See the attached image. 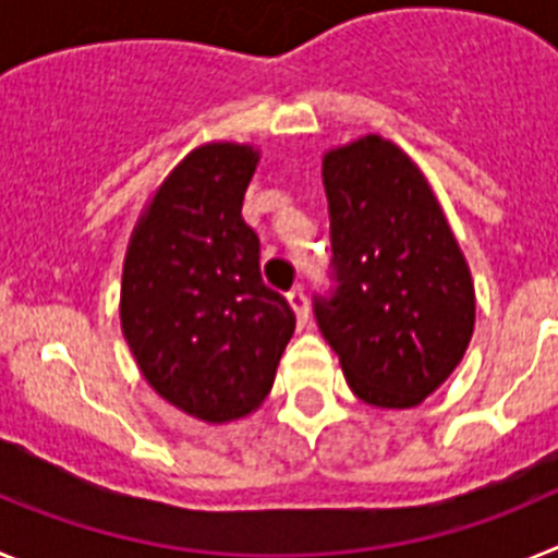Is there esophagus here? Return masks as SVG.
<instances>
[{"instance_id":"esophagus-1","label":"esophagus","mask_w":558,"mask_h":558,"mask_svg":"<svg viewBox=\"0 0 558 558\" xmlns=\"http://www.w3.org/2000/svg\"><path fill=\"white\" fill-rule=\"evenodd\" d=\"M288 302L290 307H293L295 318H299V324H304L310 318V304H307V295H304L302 288H293L288 293Z\"/></svg>"}]
</instances>
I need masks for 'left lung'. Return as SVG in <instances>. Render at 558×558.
Listing matches in <instances>:
<instances>
[{"instance_id":"1","label":"left lung","mask_w":558,"mask_h":558,"mask_svg":"<svg viewBox=\"0 0 558 558\" xmlns=\"http://www.w3.org/2000/svg\"><path fill=\"white\" fill-rule=\"evenodd\" d=\"M324 186L332 284L313 295L318 329L363 402L418 405L470 347V268L425 175L391 142L327 153Z\"/></svg>"}]
</instances>
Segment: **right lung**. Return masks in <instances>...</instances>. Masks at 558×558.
<instances>
[{
  "mask_svg": "<svg viewBox=\"0 0 558 558\" xmlns=\"http://www.w3.org/2000/svg\"><path fill=\"white\" fill-rule=\"evenodd\" d=\"M256 170L245 145L190 153L133 231L122 270V332L156 393L204 422L256 411L295 329L259 274L243 220Z\"/></svg>",
  "mask_w": 558,
  "mask_h": 558,
  "instance_id": "1",
  "label": "right lung"
}]
</instances>
